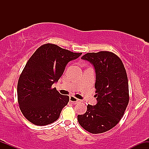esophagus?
Here are the masks:
<instances>
[{
  "mask_svg": "<svg viewBox=\"0 0 149 149\" xmlns=\"http://www.w3.org/2000/svg\"><path fill=\"white\" fill-rule=\"evenodd\" d=\"M69 100H70V102H72L73 104H76L77 103H78V102H80V100H78V99H77L75 97H73V96L70 97Z\"/></svg>",
  "mask_w": 149,
  "mask_h": 149,
  "instance_id": "1",
  "label": "esophagus"
}]
</instances>
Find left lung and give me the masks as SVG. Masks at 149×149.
I'll return each mask as SVG.
<instances>
[{
    "label": "left lung",
    "mask_w": 149,
    "mask_h": 149,
    "mask_svg": "<svg viewBox=\"0 0 149 149\" xmlns=\"http://www.w3.org/2000/svg\"><path fill=\"white\" fill-rule=\"evenodd\" d=\"M81 59L95 67L97 103L88 104L87 111L78 116V121L89 132L100 134L115 127L124 115L129 103L127 73L121 59L111 52L87 53Z\"/></svg>",
    "instance_id": "1"
}]
</instances>
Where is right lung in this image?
I'll use <instances>...</instances> for the list:
<instances>
[{"mask_svg":"<svg viewBox=\"0 0 149 149\" xmlns=\"http://www.w3.org/2000/svg\"><path fill=\"white\" fill-rule=\"evenodd\" d=\"M81 54L47 43L30 57L17 84L19 109L29 122L43 126L59 118L69 97L61 95L52 85L62 76L68 63Z\"/></svg>","mask_w":149,"mask_h":149,"instance_id":"right-lung-1","label":"right lung"}]
</instances>
